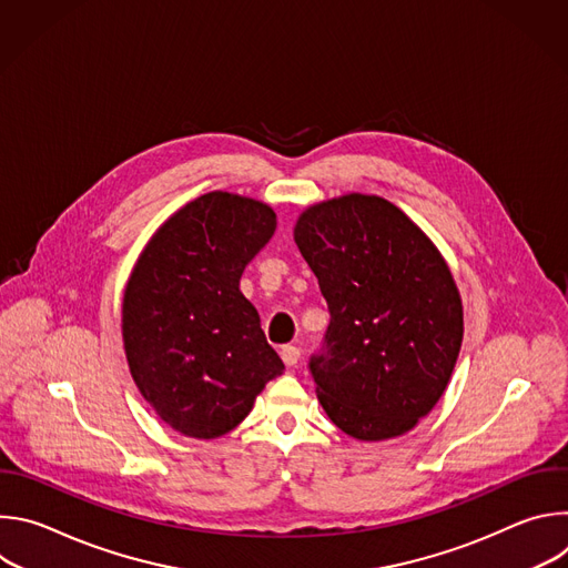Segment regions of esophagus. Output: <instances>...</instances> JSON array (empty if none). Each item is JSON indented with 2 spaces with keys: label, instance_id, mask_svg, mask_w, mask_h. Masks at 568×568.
I'll use <instances>...</instances> for the list:
<instances>
[{
  "label": "esophagus",
  "instance_id": "esophagus-1",
  "mask_svg": "<svg viewBox=\"0 0 568 568\" xmlns=\"http://www.w3.org/2000/svg\"><path fill=\"white\" fill-rule=\"evenodd\" d=\"M281 359L285 362V366H296L298 364V359H301V348H296V346H283L281 348Z\"/></svg>",
  "mask_w": 568,
  "mask_h": 568
}]
</instances>
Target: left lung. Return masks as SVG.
Returning a JSON list of instances; mask_svg holds the SVG:
<instances>
[{"instance_id": "left-lung-1", "label": "left lung", "mask_w": 568, "mask_h": 568, "mask_svg": "<svg viewBox=\"0 0 568 568\" xmlns=\"http://www.w3.org/2000/svg\"><path fill=\"white\" fill-rule=\"evenodd\" d=\"M294 242L331 310L310 359L323 412L357 440L407 434L445 393L463 342L445 258L395 204L362 193L305 209Z\"/></svg>"}]
</instances>
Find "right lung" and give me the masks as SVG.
<instances>
[{
	"label": "right lung",
	"instance_id": "1",
	"mask_svg": "<svg viewBox=\"0 0 568 568\" xmlns=\"http://www.w3.org/2000/svg\"><path fill=\"white\" fill-rule=\"evenodd\" d=\"M274 231L272 206L213 191L154 231L128 278L121 328L132 379L184 436H224L285 371L240 292Z\"/></svg>",
	"mask_w": 568,
	"mask_h": 568
}]
</instances>
